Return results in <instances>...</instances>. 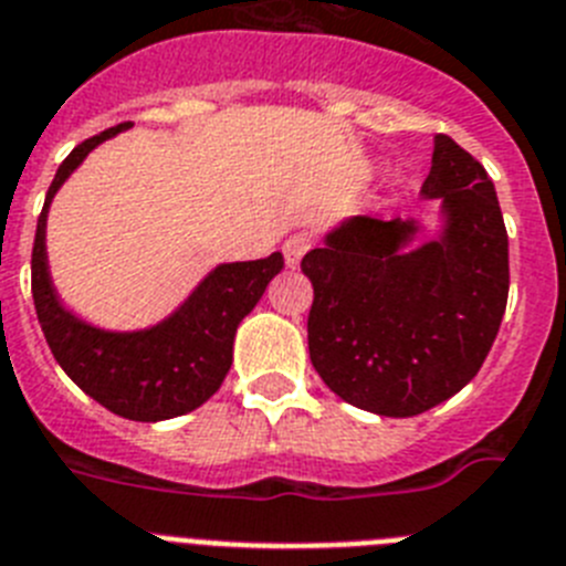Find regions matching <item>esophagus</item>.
<instances>
[{
    "instance_id": "34e87169",
    "label": "esophagus",
    "mask_w": 566,
    "mask_h": 566,
    "mask_svg": "<svg viewBox=\"0 0 566 566\" xmlns=\"http://www.w3.org/2000/svg\"><path fill=\"white\" fill-rule=\"evenodd\" d=\"M313 248V235L311 233H293L284 242V259H287L290 268H298V262L304 259V253Z\"/></svg>"
}]
</instances>
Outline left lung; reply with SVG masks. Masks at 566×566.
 <instances>
[{"mask_svg":"<svg viewBox=\"0 0 566 566\" xmlns=\"http://www.w3.org/2000/svg\"><path fill=\"white\" fill-rule=\"evenodd\" d=\"M421 193L441 199L439 242L405 253L416 222L353 216L302 259L313 367L347 405L392 419L455 396L507 307V228L481 161L439 134Z\"/></svg>","mask_w":566,"mask_h":566,"instance_id":"obj_1","label":"left lung"}]
</instances>
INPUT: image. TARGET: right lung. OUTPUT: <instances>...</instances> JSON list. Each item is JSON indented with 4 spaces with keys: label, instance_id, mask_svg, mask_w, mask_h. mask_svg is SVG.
<instances>
[{
    "label": "right lung",
    "instance_id": "add662e5",
    "mask_svg": "<svg viewBox=\"0 0 566 566\" xmlns=\"http://www.w3.org/2000/svg\"><path fill=\"white\" fill-rule=\"evenodd\" d=\"M130 127L116 125L71 150L45 196L31 255V290L42 333L59 367L91 399L130 421H161L196 410L222 387L233 365L235 327L284 268L282 253L219 264L179 311L150 331L107 333L78 322L53 293L45 255L48 208L62 181L99 142Z\"/></svg>",
    "mask_w": 566,
    "mask_h": 566
}]
</instances>
